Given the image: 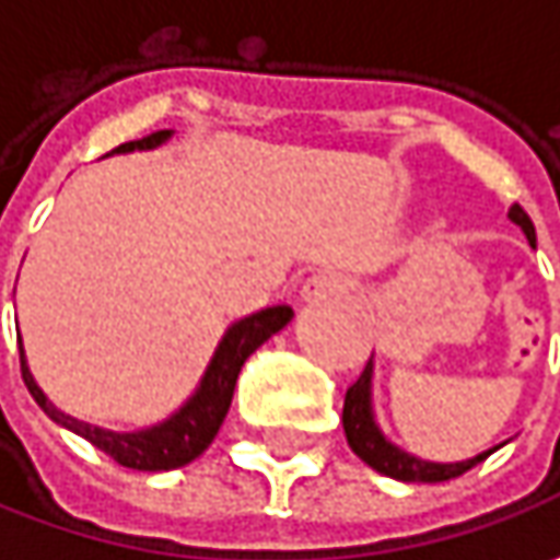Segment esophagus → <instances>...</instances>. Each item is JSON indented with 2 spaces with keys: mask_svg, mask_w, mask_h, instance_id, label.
<instances>
[{
  "mask_svg": "<svg viewBox=\"0 0 560 560\" xmlns=\"http://www.w3.org/2000/svg\"><path fill=\"white\" fill-rule=\"evenodd\" d=\"M349 292V280L342 277V273H336V270H320V273H314L305 280V287H302V299L305 302H330L336 295H346Z\"/></svg>",
  "mask_w": 560,
  "mask_h": 560,
  "instance_id": "34e87169",
  "label": "esophagus"
}]
</instances>
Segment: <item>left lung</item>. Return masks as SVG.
<instances>
[{"mask_svg":"<svg viewBox=\"0 0 560 560\" xmlns=\"http://www.w3.org/2000/svg\"><path fill=\"white\" fill-rule=\"evenodd\" d=\"M511 221L527 233L529 246H536V230L529 214L521 205H511ZM371 374H374V364L368 361L364 371L358 376L355 383L346 389V405H342V427H346V440L352 445L358 458L364 464H371L376 474L383 477H393V480H405V483H442V480H452V477H462L467 474L474 464H480L489 458V452L470 458V462L458 464H433L411 458L408 452L396 448L393 442L383 440V433L376 430L374 411H371Z\"/></svg>","mask_w":560,"mask_h":560,"instance_id":"left-lung-1","label":"left lung"}]
</instances>
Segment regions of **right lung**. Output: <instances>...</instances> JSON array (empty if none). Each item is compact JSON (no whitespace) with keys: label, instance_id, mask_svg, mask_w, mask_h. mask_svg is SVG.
<instances>
[{"label":"right lung","instance_id":"right-lung-1","mask_svg":"<svg viewBox=\"0 0 560 560\" xmlns=\"http://www.w3.org/2000/svg\"><path fill=\"white\" fill-rule=\"evenodd\" d=\"M171 137V130H155L149 137L133 142H124L115 152H133V149H152V145H162ZM292 308L290 305H273L265 312L252 314L246 320L233 324L226 336L221 339L218 352L211 358L208 371H205L202 383L196 389V396L186 401L177 415L159 423V427H149V430H137V433H115V430H102L93 423H83L74 420L71 415L58 411L49 398L43 396V389L36 386L31 368L24 361V349H21V376H24V386L31 389L33 401L61 427L74 430L77 436H83L86 442H93L98 452H105L108 458L120 467H130V470H174V467H184V464L196 462L205 448L211 445V440L218 436L221 423H224L226 411H230V401H233V389H236V376L243 371L246 358L268 342L270 336L277 330H283L290 324Z\"/></svg>","mask_w":560,"mask_h":560}]
</instances>
